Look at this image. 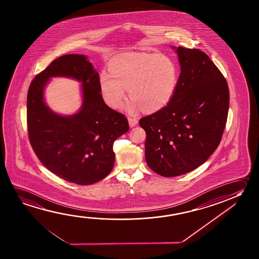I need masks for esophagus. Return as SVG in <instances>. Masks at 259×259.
<instances>
[{
  "instance_id": "obj_1",
  "label": "esophagus",
  "mask_w": 259,
  "mask_h": 259,
  "mask_svg": "<svg viewBox=\"0 0 259 259\" xmlns=\"http://www.w3.org/2000/svg\"><path fill=\"white\" fill-rule=\"evenodd\" d=\"M128 122H129L130 127H134L138 123V119L135 118V117H128Z\"/></svg>"
}]
</instances>
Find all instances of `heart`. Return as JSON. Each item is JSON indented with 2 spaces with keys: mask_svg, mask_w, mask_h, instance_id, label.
<instances>
[{
  "mask_svg": "<svg viewBox=\"0 0 259 259\" xmlns=\"http://www.w3.org/2000/svg\"><path fill=\"white\" fill-rule=\"evenodd\" d=\"M108 72L100 73L99 87L104 101L114 109L123 106L128 89L133 98L129 110H160L174 98L178 85V67L165 55L121 54L109 61Z\"/></svg>",
  "mask_w": 259,
  "mask_h": 259,
  "instance_id": "b5f03b06",
  "label": "heart"
}]
</instances>
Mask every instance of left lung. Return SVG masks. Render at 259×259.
Returning a JSON list of instances; mask_svg holds the SVG:
<instances>
[{
	"instance_id": "8db88e82",
	"label": "left lung",
	"mask_w": 259,
	"mask_h": 259,
	"mask_svg": "<svg viewBox=\"0 0 259 259\" xmlns=\"http://www.w3.org/2000/svg\"><path fill=\"white\" fill-rule=\"evenodd\" d=\"M181 74L174 98L142 117L145 160L151 170L175 177L195 170L221 143L229 106V85L208 56L177 48Z\"/></svg>"
}]
</instances>
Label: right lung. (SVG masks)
Wrapping results in <instances>:
<instances>
[{"mask_svg":"<svg viewBox=\"0 0 259 259\" xmlns=\"http://www.w3.org/2000/svg\"><path fill=\"white\" fill-rule=\"evenodd\" d=\"M82 82L83 105L78 113L62 117L44 102L51 76ZM29 139L43 165L61 179L79 185L98 183L115 163L113 144L129 130L127 118L104 102L99 76L85 55L68 54L53 60L31 81L27 96Z\"/></svg>","mask_w":259,"mask_h":259,"instance_id":"add662e5","label":"right lung"}]
</instances>
